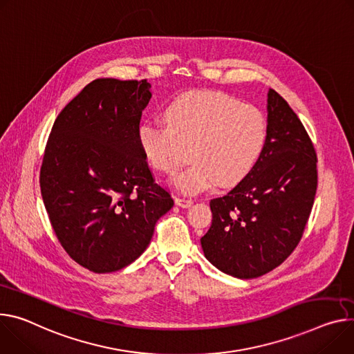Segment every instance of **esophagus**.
<instances>
[{
	"label": "esophagus",
	"mask_w": 354,
	"mask_h": 354,
	"mask_svg": "<svg viewBox=\"0 0 354 354\" xmlns=\"http://www.w3.org/2000/svg\"><path fill=\"white\" fill-rule=\"evenodd\" d=\"M175 203H176L179 207H189V206H192V203H194V201L189 199V198L176 196V198H175Z\"/></svg>",
	"instance_id": "obj_1"
}]
</instances>
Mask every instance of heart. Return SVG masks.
<instances>
[{"instance_id": "obj_1", "label": "heart", "mask_w": 354, "mask_h": 354, "mask_svg": "<svg viewBox=\"0 0 354 354\" xmlns=\"http://www.w3.org/2000/svg\"><path fill=\"white\" fill-rule=\"evenodd\" d=\"M167 125L144 121L138 145L147 162L159 172L175 171L189 148L192 162L172 176L185 194L229 187L243 180L267 142V118L251 104L220 91H187L164 111Z\"/></svg>"}]
</instances>
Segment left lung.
Returning a JSON list of instances; mask_svg holds the SVG:
<instances>
[{"label": "left lung", "instance_id": "1", "mask_svg": "<svg viewBox=\"0 0 354 354\" xmlns=\"http://www.w3.org/2000/svg\"><path fill=\"white\" fill-rule=\"evenodd\" d=\"M316 153L298 115L267 93V142L250 174L226 196L210 201L212 226L201 239L221 272L250 279L279 264L298 245L317 186Z\"/></svg>", "mask_w": 354, "mask_h": 354}]
</instances>
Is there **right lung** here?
I'll return each instance as SVG.
<instances>
[{"instance_id": "obj_1", "label": "right lung", "mask_w": 354, "mask_h": 354, "mask_svg": "<svg viewBox=\"0 0 354 354\" xmlns=\"http://www.w3.org/2000/svg\"><path fill=\"white\" fill-rule=\"evenodd\" d=\"M151 99L147 80L95 79L57 115L41 168V194L62 247L77 264L118 271L147 250L174 201L138 145Z\"/></svg>"}]
</instances>
